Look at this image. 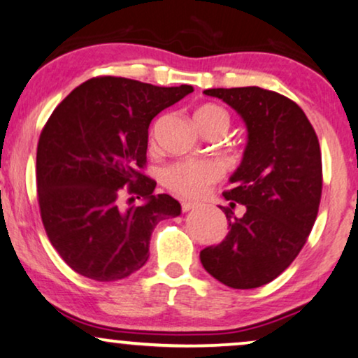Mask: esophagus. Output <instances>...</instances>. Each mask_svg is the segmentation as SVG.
Segmentation results:
<instances>
[{"label":"esophagus","mask_w":358,"mask_h":358,"mask_svg":"<svg viewBox=\"0 0 358 358\" xmlns=\"http://www.w3.org/2000/svg\"><path fill=\"white\" fill-rule=\"evenodd\" d=\"M196 206H198L196 203H192V201H183V203H182V210H183L185 213L194 210V208H196Z\"/></svg>","instance_id":"esophagus-1"}]
</instances>
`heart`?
Returning <instances> with one entry per match:
<instances>
[{
  "instance_id": "1",
  "label": "heart",
  "mask_w": 358,
  "mask_h": 358,
  "mask_svg": "<svg viewBox=\"0 0 358 358\" xmlns=\"http://www.w3.org/2000/svg\"><path fill=\"white\" fill-rule=\"evenodd\" d=\"M194 122L198 129L205 132L211 127H220L226 132L229 117L224 108L215 103H205L194 110ZM223 178V166L216 160H183L166 166L164 183L171 192L189 200L205 196L213 185Z\"/></svg>"
}]
</instances>
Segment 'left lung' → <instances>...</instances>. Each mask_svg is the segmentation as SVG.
Wrapping results in <instances>:
<instances>
[{"mask_svg":"<svg viewBox=\"0 0 358 358\" xmlns=\"http://www.w3.org/2000/svg\"><path fill=\"white\" fill-rule=\"evenodd\" d=\"M243 117L248 145L223 193L228 234L200 252L203 268L224 286L255 289L278 278L296 259L317 218L322 155L304 110L291 99L261 87L208 89ZM245 205L241 219L236 203Z\"/></svg>","mask_w":358,"mask_h":358,"instance_id":"left-lung-1","label":"left lung"}]
</instances>
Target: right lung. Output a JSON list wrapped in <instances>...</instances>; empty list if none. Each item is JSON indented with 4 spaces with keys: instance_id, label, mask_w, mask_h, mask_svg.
Returning <instances> with one entry per match:
<instances>
[{
    "instance_id": "1",
    "label": "right lung",
    "mask_w": 358,
    "mask_h": 358,
    "mask_svg": "<svg viewBox=\"0 0 358 358\" xmlns=\"http://www.w3.org/2000/svg\"><path fill=\"white\" fill-rule=\"evenodd\" d=\"M189 92L102 76L54 108L36 153L38 201L49 241L78 274L127 278L147 262L158 221L180 215V203L153 194L157 182L142 170L152 119Z\"/></svg>"
}]
</instances>
